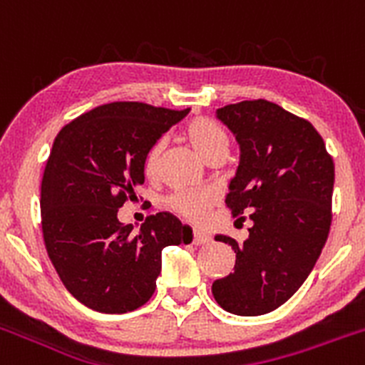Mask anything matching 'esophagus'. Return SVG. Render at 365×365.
I'll return each mask as SVG.
<instances>
[{"mask_svg":"<svg viewBox=\"0 0 365 365\" xmlns=\"http://www.w3.org/2000/svg\"><path fill=\"white\" fill-rule=\"evenodd\" d=\"M211 241V236H209L207 232H204V230H195L193 232V243L195 245H205Z\"/></svg>","mask_w":365,"mask_h":365,"instance_id":"esophagus-1","label":"esophagus"}]
</instances>
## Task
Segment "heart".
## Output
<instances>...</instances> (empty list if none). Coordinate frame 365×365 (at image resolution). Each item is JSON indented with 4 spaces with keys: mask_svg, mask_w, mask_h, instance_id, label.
Wrapping results in <instances>:
<instances>
[{
    "mask_svg": "<svg viewBox=\"0 0 365 365\" xmlns=\"http://www.w3.org/2000/svg\"><path fill=\"white\" fill-rule=\"evenodd\" d=\"M187 142L191 143L195 150L200 154L202 158L211 156L212 153L218 150L229 149V136L223 131L222 125L216 124L211 118H195L186 125ZM161 153H163V142H156L145 154V161H143V170L149 178L158 174L160 168ZM218 200V195L215 190H182L178 191L174 197L170 198V205L178 212L190 220H204L207 215L209 207Z\"/></svg>",
    "mask_w": 365,
    "mask_h": 365,
    "instance_id": "1",
    "label": "heart"
}]
</instances>
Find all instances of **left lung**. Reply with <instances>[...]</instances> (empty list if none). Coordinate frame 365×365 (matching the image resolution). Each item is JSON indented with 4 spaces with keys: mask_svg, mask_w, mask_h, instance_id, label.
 I'll use <instances>...</instances> for the list:
<instances>
[{
    "mask_svg": "<svg viewBox=\"0 0 365 365\" xmlns=\"http://www.w3.org/2000/svg\"><path fill=\"white\" fill-rule=\"evenodd\" d=\"M240 143V165L225 204L250 212L254 225L236 252L234 273L212 282V297L236 316H261L286 304L312 272L331 223L334 161L305 118L269 101H243L216 110Z\"/></svg>",
    "mask_w": 365,
    "mask_h": 365,
    "instance_id": "1",
    "label": "left lung"
}]
</instances>
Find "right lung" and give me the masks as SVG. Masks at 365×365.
Instances as JSON below:
<instances>
[{
  "label": "right lung",
  "mask_w": 365,
  "mask_h": 365,
  "mask_svg": "<svg viewBox=\"0 0 365 365\" xmlns=\"http://www.w3.org/2000/svg\"><path fill=\"white\" fill-rule=\"evenodd\" d=\"M187 111L103 104L55 138L42 178V234L60 280L88 309L124 314L147 304L163 248L193 240L191 227L170 212L149 216L138 232L117 216L145 181L147 150Z\"/></svg>",
  "instance_id": "add662e5"
}]
</instances>
